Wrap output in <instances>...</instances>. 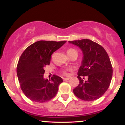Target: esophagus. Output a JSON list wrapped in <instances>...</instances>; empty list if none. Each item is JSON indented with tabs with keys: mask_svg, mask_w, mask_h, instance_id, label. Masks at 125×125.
<instances>
[{
	"mask_svg": "<svg viewBox=\"0 0 125 125\" xmlns=\"http://www.w3.org/2000/svg\"><path fill=\"white\" fill-rule=\"evenodd\" d=\"M63 81H68V80L70 79L69 77H64V78H63Z\"/></svg>",
	"mask_w": 125,
	"mask_h": 125,
	"instance_id": "1",
	"label": "esophagus"
}]
</instances>
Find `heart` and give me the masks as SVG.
Listing matches in <instances>:
<instances>
[{"label": "heart", "mask_w": 125, "mask_h": 125, "mask_svg": "<svg viewBox=\"0 0 125 125\" xmlns=\"http://www.w3.org/2000/svg\"><path fill=\"white\" fill-rule=\"evenodd\" d=\"M74 52H77V51H76L75 49H72V48L68 49L67 51V54H68V56L71 55V54L72 53H73ZM69 69H68L63 70L62 72V73L63 74H67V71H69Z\"/></svg>", "instance_id": "b5f03b06"}]
</instances>
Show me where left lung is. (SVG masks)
Wrapping results in <instances>:
<instances>
[{
  "instance_id": "obj_1",
  "label": "left lung",
  "mask_w": 125,
  "mask_h": 125,
  "mask_svg": "<svg viewBox=\"0 0 125 125\" xmlns=\"http://www.w3.org/2000/svg\"><path fill=\"white\" fill-rule=\"evenodd\" d=\"M69 42L79 47L83 54L77 73L79 84L73 89L74 94L85 101L100 98L109 88L112 77V66L107 52L102 46L89 39ZM86 75L88 80L83 82L81 76Z\"/></svg>"
}]
</instances>
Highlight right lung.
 <instances>
[{
    "instance_id": "1",
    "label": "right lung",
    "mask_w": 125,
    "mask_h": 125,
    "mask_svg": "<svg viewBox=\"0 0 125 125\" xmlns=\"http://www.w3.org/2000/svg\"><path fill=\"white\" fill-rule=\"evenodd\" d=\"M66 42L38 41L21 54L17 65V75L21 90L29 99L43 103L51 100L57 94L62 79L54 74L51 81L44 79V67L50 64L53 53Z\"/></svg>"
}]
</instances>
